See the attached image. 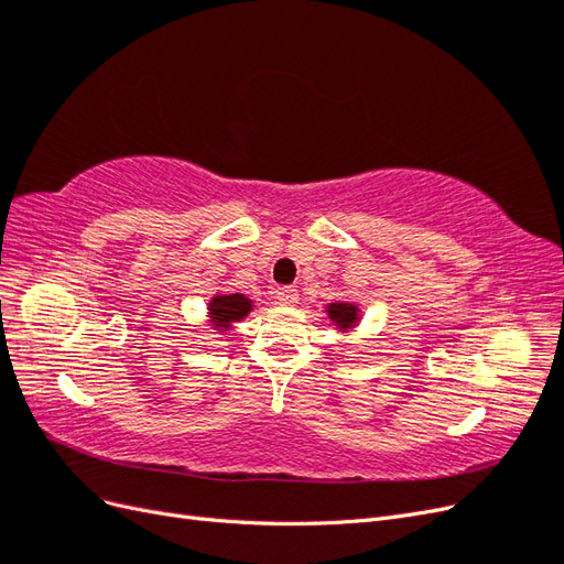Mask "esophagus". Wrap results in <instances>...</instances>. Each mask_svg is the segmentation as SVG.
Segmentation results:
<instances>
[{
    "mask_svg": "<svg viewBox=\"0 0 564 564\" xmlns=\"http://www.w3.org/2000/svg\"><path fill=\"white\" fill-rule=\"evenodd\" d=\"M275 299L280 305H294L299 303V289L294 286H280L275 292Z\"/></svg>",
    "mask_w": 564,
    "mask_h": 564,
    "instance_id": "1",
    "label": "esophagus"
}]
</instances>
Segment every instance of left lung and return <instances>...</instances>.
I'll list each match as a JSON object with an SVG mask.
<instances>
[{"instance_id": "8db88e82", "label": "left lung", "mask_w": 564, "mask_h": 564, "mask_svg": "<svg viewBox=\"0 0 564 564\" xmlns=\"http://www.w3.org/2000/svg\"><path fill=\"white\" fill-rule=\"evenodd\" d=\"M327 313L338 329H350L357 322V308L352 303H332L327 305Z\"/></svg>"}]
</instances>
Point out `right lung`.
I'll return each instance as SVG.
<instances>
[{
    "instance_id": "add662e5",
    "label": "right lung",
    "mask_w": 564,
    "mask_h": 564,
    "mask_svg": "<svg viewBox=\"0 0 564 564\" xmlns=\"http://www.w3.org/2000/svg\"><path fill=\"white\" fill-rule=\"evenodd\" d=\"M251 311V301L242 294H224V296H214L209 303V317L214 322V327L226 332L232 327V322H240L247 317Z\"/></svg>"
}]
</instances>
